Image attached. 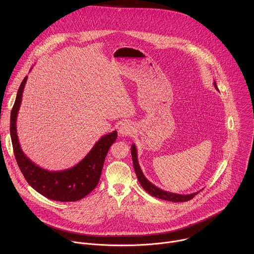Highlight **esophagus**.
Instances as JSON below:
<instances>
[{"label": "esophagus", "mask_w": 254, "mask_h": 254, "mask_svg": "<svg viewBox=\"0 0 254 254\" xmlns=\"http://www.w3.org/2000/svg\"><path fill=\"white\" fill-rule=\"evenodd\" d=\"M134 132V127L129 123H124L119 128V133L122 136H128Z\"/></svg>", "instance_id": "obj_1"}]
</instances>
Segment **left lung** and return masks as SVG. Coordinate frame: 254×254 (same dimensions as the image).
<instances>
[{
	"mask_svg": "<svg viewBox=\"0 0 254 254\" xmlns=\"http://www.w3.org/2000/svg\"><path fill=\"white\" fill-rule=\"evenodd\" d=\"M214 87L218 90V87H217L216 81L214 80ZM131 158H132V163H133V168L135 171V175L137 177L138 182L140 184V186L146 190L150 195L162 199V200H167V201H171V202H187L191 199H193L200 191L192 193V194H188V195H182V194H176V193H171V192H167L164 191L160 188H158L157 186H155L154 184H152L150 181L144 177V175L142 174V171L139 167L138 161H137V152H136V148L134 146V143L131 144Z\"/></svg>",
	"mask_w": 254,
	"mask_h": 254,
	"instance_id": "obj_1",
	"label": "left lung"
}]
</instances>
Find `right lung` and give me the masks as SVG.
I'll use <instances>...</instances> for the list:
<instances>
[{"label": "right lung", "mask_w": 254, "mask_h": 254, "mask_svg": "<svg viewBox=\"0 0 254 254\" xmlns=\"http://www.w3.org/2000/svg\"><path fill=\"white\" fill-rule=\"evenodd\" d=\"M28 76L17 92L11 112L10 133L18 166L28 184L46 198L60 202H74L88 195L98 184L103 163L112 144L118 137L114 130L102 135L89 153L74 167L62 171H49L32 162L23 152L17 134V117Z\"/></svg>", "instance_id": "right-lung-1"}]
</instances>
